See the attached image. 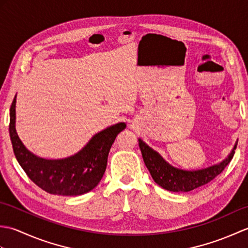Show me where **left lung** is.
<instances>
[{
    "mask_svg": "<svg viewBox=\"0 0 248 248\" xmlns=\"http://www.w3.org/2000/svg\"><path fill=\"white\" fill-rule=\"evenodd\" d=\"M139 145L145 165L157 186L170 192H189L209 183L224 170L232 160L238 141H235L232 150L222 162L196 170H181L170 165L159 152L152 149L140 139H139Z\"/></svg>",
    "mask_w": 248,
    "mask_h": 248,
    "instance_id": "left-lung-1",
    "label": "left lung"
}]
</instances>
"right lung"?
<instances>
[{"label": "right lung", "instance_id": "obj_1", "mask_svg": "<svg viewBox=\"0 0 248 248\" xmlns=\"http://www.w3.org/2000/svg\"><path fill=\"white\" fill-rule=\"evenodd\" d=\"M16 98L10 107L9 135L14 154L26 175L44 191L62 196H78L98 186L107 170L110 147L124 123H118L94 134L77 154L64 159H45L23 145L16 131Z\"/></svg>", "mask_w": 248, "mask_h": 248}]
</instances>
